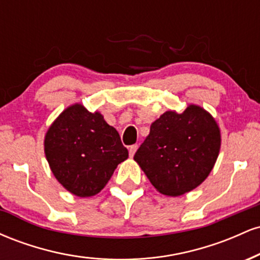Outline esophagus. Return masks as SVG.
Listing matches in <instances>:
<instances>
[{
  "mask_svg": "<svg viewBox=\"0 0 260 260\" xmlns=\"http://www.w3.org/2000/svg\"><path fill=\"white\" fill-rule=\"evenodd\" d=\"M137 149H138V145H137V144H134V145H131V147H129V156H131V157H132L133 155L136 154Z\"/></svg>",
  "mask_w": 260,
  "mask_h": 260,
  "instance_id": "1",
  "label": "esophagus"
}]
</instances>
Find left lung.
<instances>
[{
	"label": "left lung",
	"instance_id": "8db88e82",
	"mask_svg": "<svg viewBox=\"0 0 260 260\" xmlns=\"http://www.w3.org/2000/svg\"><path fill=\"white\" fill-rule=\"evenodd\" d=\"M216 121L198 105L166 111L150 126L134 160L161 194L178 197L204 182L219 156Z\"/></svg>",
	"mask_w": 260,
	"mask_h": 260
}]
</instances>
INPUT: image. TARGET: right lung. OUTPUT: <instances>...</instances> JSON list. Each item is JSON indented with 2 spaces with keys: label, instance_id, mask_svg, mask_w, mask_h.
Segmentation results:
<instances>
[{
  "label": "right lung",
  "instance_id": "obj_1",
  "mask_svg": "<svg viewBox=\"0 0 260 260\" xmlns=\"http://www.w3.org/2000/svg\"><path fill=\"white\" fill-rule=\"evenodd\" d=\"M44 148L56 180L80 198L98 194L128 157L117 131L100 112H89L80 104L67 107L53 121Z\"/></svg>",
  "mask_w": 260,
  "mask_h": 260
}]
</instances>
